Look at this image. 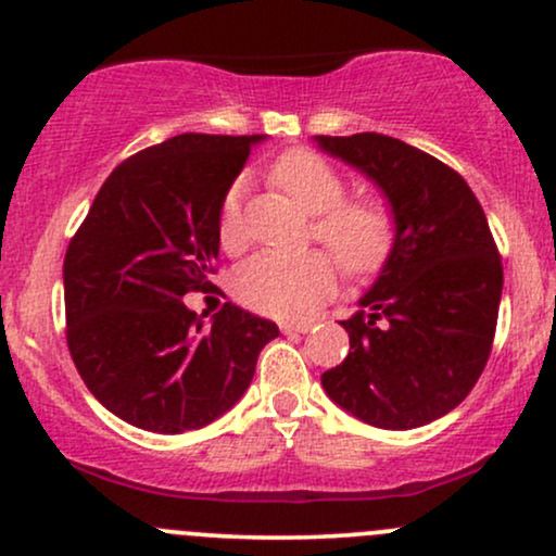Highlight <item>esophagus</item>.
<instances>
[{
	"mask_svg": "<svg viewBox=\"0 0 556 556\" xmlns=\"http://www.w3.org/2000/svg\"><path fill=\"white\" fill-rule=\"evenodd\" d=\"M279 329H282V334H305V331L311 329L308 321H285L279 324Z\"/></svg>",
	"mask_w": 556,
	"mask_h": 556,
	"instance_id": "esophagus-1",
	"label": "esophagus"
}]
</instances>
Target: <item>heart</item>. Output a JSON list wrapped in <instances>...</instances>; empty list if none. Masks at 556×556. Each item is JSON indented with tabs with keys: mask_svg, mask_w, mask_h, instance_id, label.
Instances as JSON below:
<instances>
[{
	"mask_svg": "<svg viewBox=\"0 0 556 556\" xmlns=\"http://www.w3.org/2000/svg\"><path fill=\"white\" fill-rule=\"evenodd\" d=\"M271 180L298 206L314 214V238L334 252L355 277L379 271L394 248V216L381 198H344L348 185L324 156L308 149H290L274 159ZM242 185L235 182L222 198L216 238L227 253L245 245L242 227ZM340 266L327 251L300 256L258 253L235 271L232 290L245 308L261 316L300 318L331 295Z\"/></svg>",
	"mask_w": 556,
	"mask_h": 556,
	"instance_id": "b5f03b06",
	"label": "heart"
}]
</instances>
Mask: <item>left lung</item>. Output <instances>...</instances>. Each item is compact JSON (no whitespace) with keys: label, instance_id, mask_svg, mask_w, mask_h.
Instances as JSON below:
<instances>
[{"label":"left lung","instance_id":"left-lung-1","mask_svg":"<svg viewBox=\"0 0 556 556\" xmlns=\"http://www.w3.org/2000/svg\"><path fill=\"white\" fill-rule=\"evenodd\" d=\"M384 190L394 248L361 311L340 321L350 353L321 374L342 410L376 429H418L468 397L486 368L502 300V258L468 182L405 140L316 136Z\"/></svg>","mask_w":556,"mask_h":556}]
</instances>
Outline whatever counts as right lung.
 <instances>
[{"label": "right lung", "mask_w": 556, "mask_h": 556, "mask_svg": "<svg viewBox=\"0 0 556 556\" xmlns=\"http://www.w3.org/2000/svg\"><path fill=\"white\" fill-rule=\"evenodd\" d=\"M261 136L182 132L125 159L65 253L67 348L106 410L138 429L212 424L251 387L277 324L225 303L203 321L182 303L212 290L222 198Z\"/></svg>", "instance_id": "1"}]
</instances>
